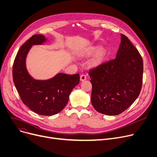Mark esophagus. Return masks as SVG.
<instances>
[{
	"label": "esophagus",
	"mask_w": 157,
	"mask_h": 157,
	"mask_svg": "<svg viewBox=\"0 0 157 157\" xmlns=\"http://www.w3.org/2000/svg\"><path fill=\"white\" fill-rule=\"evenodd\" d=\"M86 79V76L84 74H82L81 76H80V80L81 81H83Z\"/></svg>",
	"instance_id": "obj_1"
}]
</instances>
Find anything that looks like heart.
<instances>
[{
    "instance_id": "1",
    "label": "heart",
    "mask_w": 157,
    "mask_h": 157,
    "mask_svg": "<svg viewBox=\"0 0 157 157\" xmlns=\"http://www.w3.org/2000/svg\"><path fill=\"white\" fill-rule=\"evenodd\" d=\"M98 47H91L89 52H88V54H93L94 53H95V52L98 50ZM106 57V52L105 50H101L97 54V56H95V57L94 58V59L92 60V64L93 65H98L105 60Z\"/></svg>"
}]
</instances>
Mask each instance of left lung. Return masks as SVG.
Segmentation results:
<instances>
[{"label": "left lung", "mask_w": 157, "mask_h": 157, "mask_svg": "<svg viewBox=\"0 0 157 157\" xmlns=\"http://www.w3.org/2000/svg\"><path fill=\"white\" fill-rule=\"evenodd\" d=\"M143 73L141 56L129 38L121 34L116 58L88 72L93 107L108 116H116L128 109L140 95Z\"/></svg>", "instance_id": "left-lung-1"}]
</instances>
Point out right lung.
Here are the masks:
<instances>
[{
    "instance_id": "add662e5",
    "label": "right lung",
    "mask_w": 157,
    "mask_h": 157,
    "mask_svg": "<svg viewBox=\"0 0 157 157\" xmlns=\"http://www.w3.org/2000/svg\"><path fill=\"white\" fill-rule=\"evenodd\" d=\"M46 38L35 35L21 47L13 67V78L22 101L34 112L50 116L62 110L69 100V94L78 85L79 74L69 75L59 73L48 80H36L26 68V57L32 45L42 44Z\"/></svg>"
}]
</instances>
